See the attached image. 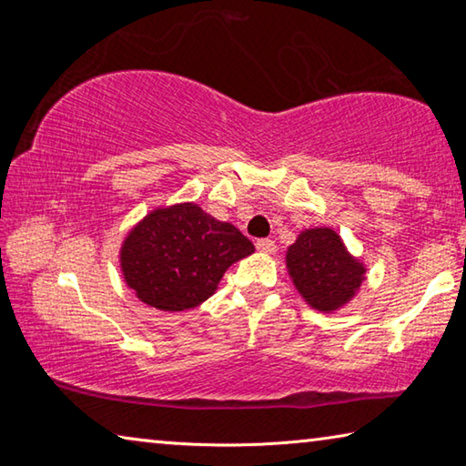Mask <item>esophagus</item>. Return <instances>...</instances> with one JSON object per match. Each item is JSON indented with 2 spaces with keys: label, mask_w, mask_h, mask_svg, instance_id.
<instances>
[{
  "label": "esophagus",
  "mask_w": 466,
  "mask_h": 466,
  "mask_svg": "<svg viewBox=\"0 0 466 466\" xmlns=\"http://www.w3.org/2000/svg\"><path fill=\"white\" fill-rule=\"evenodd\" d=\"M257 250L263 252V255H273V252H275V242L269 240V238L257 240Z\"/></svg>",
  "instance_id": "esophagus-1"
}]
</instances>
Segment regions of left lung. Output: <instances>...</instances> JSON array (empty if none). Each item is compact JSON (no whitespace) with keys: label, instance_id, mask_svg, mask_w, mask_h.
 I'll use <instances>...</instances> for the list:
<instances>
[{"label":"left lung","instance_id":"8db88e82","mask_svg":"<svg viewBox=\"0 0 466 466\" xmlns=\"http://www.w3.org/2000/svg\"><path fill=\"white\" fill-rule=\"evenodd\" d=\"M286 267L298 294L310 309L333 314L351 302L366 281L368 267L351 255L333 228H306L286 250Z\"/></svg>","mask_w":466,"mask_h":466}]
</instances>
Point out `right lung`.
<instances>
[{
    "label": "right lung",
    "instance_id": "add662e5",
    "mask_svg": "<svg viewBox=\"0 0 466 466\" xmlns=\"http://www.w3.org/2000/svg\"><path fill=\"white\" fill-rule=\"evenodd\" d=\"M252 252L238 228L185 201L141 218L121 242L119 263L137 299L162 312H183L214 296L224 273Z\"/></svg>",
    "mask_w": 466,
    "mask_h": 466
}]
</instances>
